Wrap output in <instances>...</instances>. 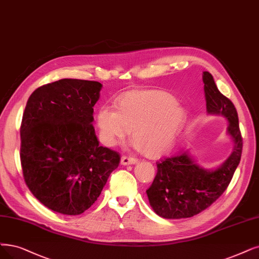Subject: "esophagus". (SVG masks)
I'll return each instance as SVG.
<instances>
[{"instance_id": "obj_1", "label": "esophagus", "mask_w": 259, "mask_h": 259, "mask_svg": "<svg viewBox=\"0 0 259 259\" xmlns=\"http://www.w3.org/2000/svg\"><path fill=\"white\" fill-rule=\"evenodd\" d=\"M121 164L122 165H128V164H135V163H137L138 162V160L135 158V157H132V156H122L121 157Z\"/></svg>"}]
</instances>
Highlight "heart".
Here are the masks:
<instances>
[{"label":"heart","mask_w":259,"mask_h":259,"mask_svg":"<svg viewBox=\"0 0 259 259\" xmlns=\"http://www.w3.org/2000/svg\"><path fill=\"white\" fill-rule=\"evenodd\" d=\"M186 113L170 94L163 91H131L118 99L117 109L105 104L96 114L99 140L114 146L132 131L137 147L148 157H158L174 144Z\"/></svg>","instance_id":"obj_1"}]
</instances>
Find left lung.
I'll list each match as a JSON object with an SVG mask.
<instances>
[{
    "mask_svg": "<svg viewBox=\"0 0 259 259\" xmlns=\"http://www.w3.org/2000/svg\"><path fill=\"white\" fill-rule=\"evenodd\" d=\"M203 82L207 111L228 119L234 151L211 171L198 167L187 151L157 162V175L146 193L150 206L162 218H191L211 206L231 184L241 159L243 141L235 105L220 93L211 73L205 71Z\"/></svg>",
    "mask_w": 259,
    "mask_h": 259,
    "instance_id": "8db88e82",
    "label": "left lung"
}]
</instances>
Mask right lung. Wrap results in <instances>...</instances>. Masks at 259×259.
<instances>
[{
    "mask_svg": "<svg viewBox=\"0 0 259 259\" xmlns=\"http://www.w3.org/2000/svg\"><path fill=\"white\" fill-rule=\"evenodd\" d=\"M101 84L62 79L30 96L20 127L25 185L59 213L76 215L99 197L119 152L99 145L92 121Z\"/></svg>",
    "mask_w": 259,
    "mask_h": 259,
    "instance_id": "obj_1",
    "label": "right lung"
}]
</instances>
